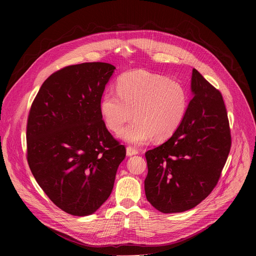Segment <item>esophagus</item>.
Segmentation results:
<instances>
[{"label":"esophagus","mask_w":256,"mask_h":256,"mask_svg":"<svg viewBox=\"0 0 256 256\" xmlns=\"http://www.w3.org/2000/svg\"><path fill=\"white\" fill-rule=\"evenodd\" d=\"M138 153V151L134 148V147H130V146H128V147H126V155L128 156H134V155H136Z\"/></svg>","instance_id":"1"}]
</instances>
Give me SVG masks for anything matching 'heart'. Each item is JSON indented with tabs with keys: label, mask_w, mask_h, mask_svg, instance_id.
Instances as JSON below:
<instances>
[{
	"label": "heart",
	"mask_w": 256,
	"mask_h": 256,
	"mask_svg": "<svg viewBox=\"0 0 256 256\" xmlns=\"http://www.w3.org/2000/svg\"><path fill=\"white\" fill-rule=\"evenodd\" d=\"M116 92L108 90L100 100V112L109 130L134 144L166 140L179 130L190 105V95L180 82L144 70L124 72Z\"/></svg>",
	"instance_id": "b5f03b06"
}]
</instances>
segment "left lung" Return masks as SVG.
I'll list each match as a JSON object with an SVG mask.
<instances>
[{
	"mask_svg": "<svg viewBox=\"0 0 256 256\" xmlns=\"http://www.w3.org/2000/svg\"><path fill=\"white\" fill-rule=\"evenodd\" d=\"M192 99L179 130L146 152L144 192L158 210H190L214 188L231 149L226 106L220 91L194 68Z\"/></svg>",
	"mask_w": 256,
	"mask_h": 256,
	"instance_id": "8db88e82",
	"label": "left lung"
}]
</instances>
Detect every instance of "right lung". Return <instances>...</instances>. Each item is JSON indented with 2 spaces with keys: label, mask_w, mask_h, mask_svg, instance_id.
<instances>
[{
  "label": "right lung",
  "mask_w": 256,
  "mask_h": 256,
  "mask_svg": "<svg viewBox=\"0 0 256 256\" xmlns=\"http://www.w3.org/2000/svg\"><path fill=\"white\" fill-rule=\"evenodd\" d=\"M116 66L83 62L50 75L32 102L27 161L50 200L72 216L95 212L110 196L126 147L108 132L100 112Z\"/></svg>",
  "instance_id": "right-lung-1"
}]
</instances>
